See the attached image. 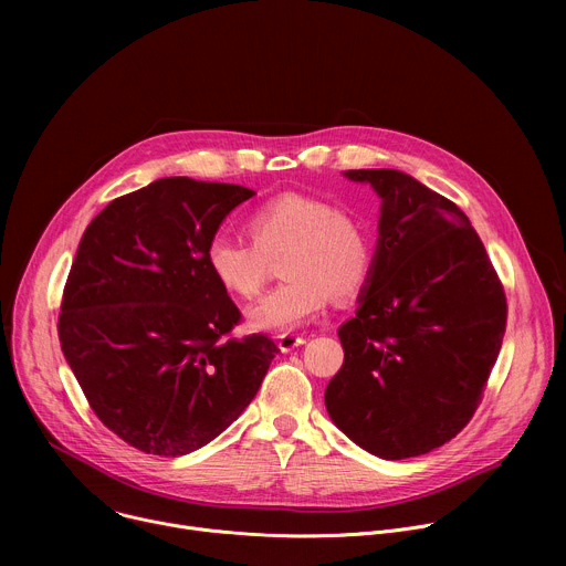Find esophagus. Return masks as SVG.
Listing matches in <instances>:
<instances>
[{
    "label": "esophagus",
    "instance_id": "esophagus-1",
    "mask_svg": "<svg viewBox=\"0 0 566 566\" xmlns=\"http://www.w3.org/2000/svg\"><path fill=\"white\" fill-rule=\"evenodd\" d=\"M306 343V338L304 336H297V334H280L277 336V347L286 354V352H293L295 347H300V345H304Z\"/></svg>",
    "mask_w": 566,
    "mask_h": 566
}]
</instances>
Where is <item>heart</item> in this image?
<instances>
[{
	"mask_svg": "<svg viewBox=\"0 0 566 566\" xmlns=\"http://www.w3.org/2000/svg\"><path fill=\"white\" fill-rule=\"evenodd\" d=\"M249 234L219 232L208 241L212 277L239 297L258 295L271 277V260H282L284 284L249 306L255 332H293L327 308L332 295L349 300L371 275L374 249L367 228L334 203L304 195H280L247 219Z\"/></svg>",
	"mask_w": 566,
	"mask_h": 566,
	"instance_id": "1",
	"label": "heart"
}]
</instances>
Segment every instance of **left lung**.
<instances>
[{
	"instance_id": "8db88e82",
	"label": "left lung",
	"mask_w": 566,
	"mask_h": 566,
	"mask_svg": "<svg viewBox=\"0 0 566 566\" xmlns=\"http://www.w3.org/2000/svg\"><path fill=\"white\" fill-rule=\"evenodd\" d=\"M382 199L358 311L338 329L332 421L398 461L457 437L481 402L506 332L504 286L470 219L398 170H349Z\"/></svg>"
}]
</instances>
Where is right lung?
I'll list each match as a JSON object with an SVG mask.
<instances>
[{
	"mask_svg": "<svg viewBox=\"0 0 566 566\" xmlns=\"http://www.w3.org/2000/svg\"><path fill=\"white\" fill-rule=\"evenodd\" d=\"M255 192L168 177L114 199L71 264L57 334L96 417L147 454L219 437L255 398L280 352L241 319L206 264L226 214Z\"/></svg>",
	"mask_w": 566,
	"mask_h": 566,
	"instance_id": "right-lung-1",
	"label": "right lung"
}]
</instances>
